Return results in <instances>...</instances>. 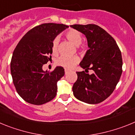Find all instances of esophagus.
Masks as SVG:
<instances>
[{
	"label": "esophagus",
	"mask_w": 135,
	"mask_h": 135,
	"mask_svg": "<svg viewBox=\"0 0 135 135\" xmlns=\"http://www.w3.org/2000/svg\"><path fill=\"white\" fill-rule=\"evenodd\" d=\"M69 72V70H68V69H65V74H67Z\"/></svg>",
	"instance_id": "esophagus-1"
}]
</instances>
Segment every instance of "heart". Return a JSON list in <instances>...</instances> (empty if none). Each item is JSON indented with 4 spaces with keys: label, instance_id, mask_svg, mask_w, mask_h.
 Returning a JSON list of instances; mask_svg holds the SVG:
<instances>
[{
    "label": "heart",
    "instance_id": "b5f03b06",
    "mask_svg": "<svg viewBox=\"0 0 135 135\" xmlns=\"http://www.w3.org/2000/svg\"><path fill=\"white\" fill-rule=\"evenodd\" d=\"M65 36L71 42L76 46H79L82 41V35L77 30L71 29L65 33ZM59 38H55L52 42L51 51L53 55H57L58 53ZM79 62V58L77 56L73 57H66L62 56L57 60V64L67 69H71Z\"/></svg>",
    "mask_w": 135,
    "mask_h": 135
}]
</instances>
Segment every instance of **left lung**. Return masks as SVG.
<instances>
[{
	"label": "left lung",
	"mask_w": 135,
	"mask_h": 135,
	"mask_svg": "<svg viewBox=\"0 0 135 135\" xmlns=\"http://www.w3.org/2000/svg\"><path fill=\"white\" fill-rule=\"evenodd\" d=\"M84 34L89 49L80 65L85 71H77L78 79L72 90L76 99L89 104L99 103L110 96L122 72L121 51L113 37L95 24L71 25Z\"/></svg>",
	"instance_id": "obj_1"
}]
</instances>
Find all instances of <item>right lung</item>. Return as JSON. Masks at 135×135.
Listing matches in <instances>:
<instances>
[{
  "instance_id": "add662e5",
  "label": "right lung",
  "mask_w": 135,
  "mask_h": 135,
  "mask_svg": "<svg viewBox=\"0 0 135 135\" xmlns=\"http://www.w3.org/2000/svg\"><path fill=\"white\" fill-rule=\"evenodd\" d=\"M69 27L49 23L36 26L26 33L15 47L11 61V74L17 93L27 103L42 105L57 95V82L64 76V68L51 72L42 66L51 61L52 42Z\"/></svg>"
}]
</instances>
